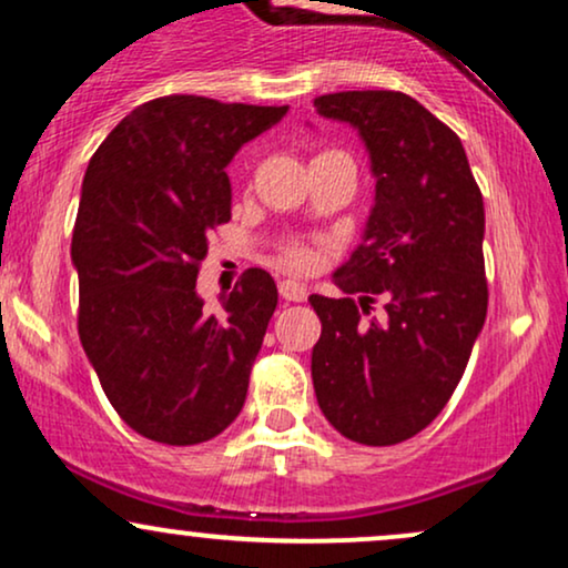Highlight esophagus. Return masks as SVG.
I'll return each instance as SVG.
<instances>
[{
  "mask_svg": "<svg viewBox=\"0 0 568 568\" xmlns=\"http://www.w3.org/2000/svg\"><path fill=\"white\" fill-rule=\"evenodd\" d=\"M280 296L285 298V302H304L306 296H310V291H306V285L296 283V280H280Z\"/></svg>",
  "mask_w": 568,
  "mask_h": 568,
  "instance_id": "esophagus-1",
  "label": "esophagus"
}]
</instances>
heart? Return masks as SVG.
Masks as SVG:
<instances>
[{"label":"heart","instance_id":"b5f03b06","mask_svg":"<svg viewBox=\"0 0 568 568\" xmlns=\"http://www.w3.org/2000/svg\"><path fill=\"white\" fill-rule=\"evenodd\" d=\"M283 262L285 266H291V270L304 272L315 264V251L304 243H288L283 247Z\"/></svg>","mask_w":568,"mask_h":568}]
</instances>
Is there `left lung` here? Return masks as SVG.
Wrapping results in <instances>:
<instances>
[{
	"mask_svg": "<svg viewBox=\"0 0 568 568\" xmlns=\"http://www.w3.org/2000/svg\"><path fill=\"white\" fill-rule=\"evenodd\" d=\"M315 109L361 133L376 197L363 243L334 272L347 296H310L323 323L312 384L344 438L395 446L440 414L484 328V197L459 135L410 95L347 90Z\"/></svg>",
	"mask_w": 568,
	"mask_h": 568,
	"instance_id": "left-lung-1",
	"label": "left lung"
}]
</instances>
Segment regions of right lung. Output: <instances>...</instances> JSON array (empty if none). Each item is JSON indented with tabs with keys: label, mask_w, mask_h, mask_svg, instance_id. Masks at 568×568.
Masks as SVG:
<instances>
[{
	"label": "right lung",
	"mask_w": 568,
	"mask_h": 568,
	"mask_svg": "<svg viewBox=\"0 0 568 568\" xmlns=\"http://www.w3.org/2000/svg\"><path fill=\"white\" fill-rule=\"evenodd\" d=\"M288 106L165 95L141 103L90 158L71 262L80 342L128 427L168 446L224 433L247 395L277 306L270 272L245 270L207 315V234L232 219L226 165Z\"/></svg>",
	"instance_id": "obj_1"
}]
</instances>
